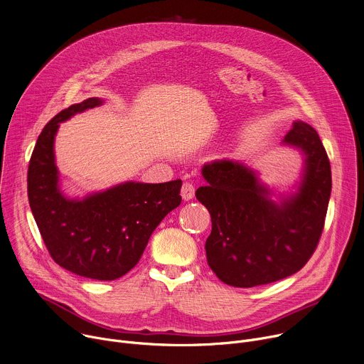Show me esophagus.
I'll list each match as a JSON object with an SVG mask.
<instances>
[{
    "label": "esophagus",
    "mask_w": 364,
    "mask_h": 364,
    "mask_svg": "<svg viewBox=\"0 0 364 364\" xmlns=\"http://www.w3.org/2000/svg\"><path fill=\"white\" fill-rule=\"evenodd\" d=\"M194 191H196V188H194V186L191 183H184L183 187H181V197H183V200L184 201L191 200L194 197Z\"/></svg>",
    "instance_id": "1"
}]
</instances>
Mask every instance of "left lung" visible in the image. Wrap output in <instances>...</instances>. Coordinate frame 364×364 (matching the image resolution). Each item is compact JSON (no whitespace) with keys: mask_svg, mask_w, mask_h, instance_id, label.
Instances as JSON below:
<instances>
[{"mask_svg":"<svg viewBox=\"0 0 364 364\" xmlns=\"http://www.w3.org/2000/svg\"><path fill=\"white\" fill-rule=\"evenodd\" d=\"M282 144L299 149L304 170L296 190L279 194L243 163L216 160L201 174L197 200L212 216L205 240L207 264L216 277L237 288H252L298 272L314 253L323 233L331 194V167L317 131L295 121Z\"/></svg>","mask_w":364,"mask_h":364,"instance_id":"obj_1","label":"left lung"}]
</instances>
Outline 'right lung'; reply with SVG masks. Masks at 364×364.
<instances>
[{
  "label": "right lung",
  "instance_id": "obj_1",
  "mask_svg": "<svg viewBox=\"0 0 364 364\" xmlns=\"http://www.w3.org/2000/svg\"><path fill=\"white\" fill-rule=\"evenodd\" d=\"M102 103L99 97L75 103L43 128L28 164L27 191L53 261L85 278L114 281L138 264L155 228L180 205L183 183L127 181L83 198L66 197L55 159L59 124Z\"/></svg>",
  "mask_w": 364,
  "mask_h": 364
}]
</instances>
